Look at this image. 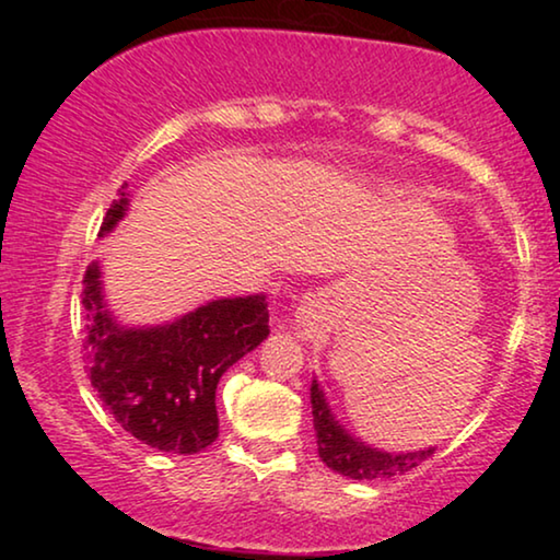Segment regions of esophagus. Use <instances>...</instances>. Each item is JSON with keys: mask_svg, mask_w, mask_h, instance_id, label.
<instances>
[{"mask_svg": "<svg viewBox=\"0 0 560 560\" xmlns=\"http://www.w3.org/2000/svg\"><path fill=\"white\" fill-rule=\"evenodd\" d=\"M318 308H320L318 299H308L306 303H303V306L296 311L299 326H314V320L318 318Z\"/></svg>", "mask_w": 560, "mask_h": 560, "instance_id": "34e87169", "label": "esophagus"}]
</instances>
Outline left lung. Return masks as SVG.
Wrapping results in <instances>:
<instances>
[{"instance_id": "1", "label": "left lung", "mask_w": 560, "mask_h": 560, "mask_svg": "<svg viewBox=\"0 0 560 560\" xmlns=\"http://www.w3.org/2000/svg\"><path fill=\"white\" fill-rule=\"evenodd\" d=\"M311 412H314L318 457L324 459L328 469L343 474L348 479H390L395 474L410 471L417 464L432 457L434 450H438L424 447L417 452H385L355 438V434H350L343 424L336 420V415L330 410L324 395V387L318 385L316 377L314 383H311Z\"/></svg>"}]
</instances>
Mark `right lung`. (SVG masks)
Masks as SVG:
<instances>
[{
  "label": "right lung",
  "mask_w": 560,
  "mask_h": 560,
  "mask_svg": "<svg viewBox=\"0 0 560 560\" xmlns=\"http://www.w3.org/2000/svg\"><path fill=\"white\" fill-rule=\"evenodd\" d=\"M126 187L113 200L101 236L126 217ZM81 299L91 385L120 428L160 452L210 447L220 434L217 383L269 336L267 296L214 299L167 324L122 326L103 293L101 264L91 261Z\"/></svg>",
  "instance_id": "right-lung-1"
}]
</instances>
